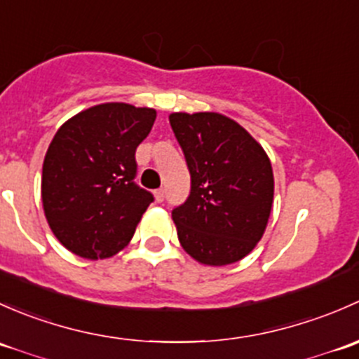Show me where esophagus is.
I'll use <instances>...</instances> for the list:
<instances>
[{
    "instance_id": "1",
    "label": "esophagus",
    "mask_w": 359,
    "mask_h": 359,
    "mask_svg": "<svg viewBox=\"0 0 359 359\" xmlns=\"http://www.w3.org/2000/svg\"><path fill=\"white\" fill-rule=\"evenodd\" d=\"M154 195H155V201L162 202V201H164V197H165V190H164V188H158V190L154 191Z\"/></svg>"
}]
</instances>
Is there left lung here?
<instances>
[{"label": "left lung", "instance_id": "1", "mask_svg": "<svg viewBox=\"0 0 359 359\" xmlns=\"http://www.w3.org/2000/svg\"><path fill=\"white\" fill-rule=\"evenodd\" d=\"M169 123L191 176L190 195L172 209L181 247L207 266L243 259L271 212L268 155L242 126L217 112H175Z\"/></svg>", "mask_w": 359, "mask_h": 359}]
</instances>
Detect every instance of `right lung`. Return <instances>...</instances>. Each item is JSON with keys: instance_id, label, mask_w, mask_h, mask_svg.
<instances>
[{"instance_id": "1", "label": "right lung", "mask_w": 359, "mask_h": 359, "mask_svg": "<svg viewBox=\"0 0 359 359\" xmlns=\"http://www.w3.org/2000/svg\"><path fill=\"white\" fill-rule=\"evenodd\" d=\"M157 112L129 103H102L70 117L43 162L44 216L58 242L86 259L123 250L154 195L135 183L136 147Z\"/></svg>"}]
</instances>
